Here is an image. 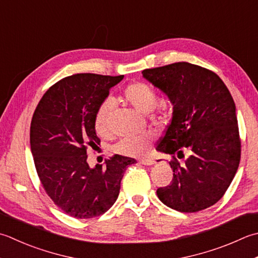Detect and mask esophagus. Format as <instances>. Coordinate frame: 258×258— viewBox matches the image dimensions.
<instances>
[{"label": "esophagus", "instance_id": "obj_1", "mask_svg": "<svg viewBox=\"0 0 258 258\" xmlns=\"http://www.w3.org/2000/svg\"><path fill=\"white\" fill-rule=\"evenodd\" d=\"M140 163L143 165H153L155 163V161L153 159H141Z\"/></svg>", "mask_w": 258, "mask_h": 258}]
</instances>
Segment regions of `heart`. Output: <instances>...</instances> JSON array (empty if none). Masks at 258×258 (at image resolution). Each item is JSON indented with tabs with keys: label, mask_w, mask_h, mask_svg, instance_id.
<instances>
[{
	"label": "heart",
	"mask_w": 258,
	"mask_h": 258,
	"mask_svg": "<svg viewBox=\"0 0 258 258\" xmlns=\"http://www.w3.org/2000/svg\"><path fill=\"white\" fill-rule=\"evenodd\" d=\"M123 98L132 107L140 113H150L155 108L158 104V96L154 90L143 83L130 84L124 89ZM113 104L110 100L105 102L99 106L95 117V128L100 135H106L109 131V120L112 114ZM151 146V136L144 134L135 138H125L115 146L118 153L124 155L141 156L148 153Z\"/></svg>",
	"instance_id": "1"
}]
</instances>
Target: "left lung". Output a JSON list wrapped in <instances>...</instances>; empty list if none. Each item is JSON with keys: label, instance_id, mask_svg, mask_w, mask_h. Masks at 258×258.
Here are the masks:
<instances>
[{"label": "left lung", "instance_id": "1", "mask_svg": "<svg viewBox=\"0 0 258 258\" xmlns=\"http://www.w3.org/2000/svg\"><path fill=\"white\" fill-rule=\"evenodd\" d=\"M143 77L173 106L172 119L156 150L172 155L171 183L159 199L181 213H197L219 201L240 161L236 106L218 75L200 66L175 62L145 69ZM189 156L184 163L178 158Z\"/></svg>", "mask_w": 258, "mask_h": 258}]
</instances>
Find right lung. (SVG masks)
<instances>
[{"instance_id": "obj_1", "label": "right lung", "mask_w": 258, "mask_h": 258, "mask_svg": "<svg viewBox=\"0 0 258 258\" xmlns=\"http://www.w3.org/2000/svg\"><path fill=\"white\" fill-rule=\"evenodd\" d=\"M120 76L77 74L51 86L40 99L30 127V145L42 186L66 214L78 219L106 213L117 199L126 166L136 161L116 154L90 168L87 146L100 142L95 117Z\"/></svg>"}]
</instances>
